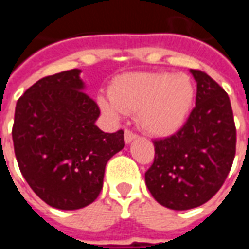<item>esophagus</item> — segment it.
<instances>
[{"instance_id": "esophagus-1", "label": "esophagus", "mask_w": 249, "mask_h": 249, "mask_svg": "<svg viewBox=\"0 0 249 249\" xmlns=\"http://www.w3.org/2000/svg\"><path fill=\"white\" fill-rule=\"evenodd\" d=\"M136 137H137V135H136V133H133L132 130H129V129L125 130L124 139H125V142H126V144H129V142H132V141L135 140Z\"/></svg>"}]
</instances>
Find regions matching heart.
Segmentation results:
<instances>
[{"instance_id":"obj_1","label":"heart","mask_w":249,"mask_h":249,"mask_svg":"<svg viewBox=\"0 0 249 249\" xmlns=\"http://www.w3.org/2000/svg\"><path fill=\"white\" fill-rule=\"evenodd\" d=\"M109 97H98L107 116L119 119L123 113L137 112V124L144 132L169 136L185 123L195 100V87L183 73H126L114 78Z\"/></svg>"}]
</instances>
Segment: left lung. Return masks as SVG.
<instances>
[{"instance_id":"1","label":"left lung","mask_w":249,"mask_h":249,"mask_svg":"<svg viewBox=\"0 0 249 249\" xmlns=\"http://www.w3.org/2000/svg\"><path fill=\"white\" fill-rule=\"evenodd\" d=\"M196 107L175 135L155 140V161L145 184L157 203L175 211L203 205L224 184L236 152V128L228 94L201 71Z\"/></svg>"}]
</instances>
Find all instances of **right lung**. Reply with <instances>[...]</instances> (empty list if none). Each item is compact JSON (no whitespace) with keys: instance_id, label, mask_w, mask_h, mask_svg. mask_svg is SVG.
<instances>
[{"instance_id":"right-lung-1","label":"right lung","mask_w":249,"mask_h":249,"mask_svg":"<svg viewBox=\"0 0 249 249\" xmlns=\"http://www.w3.org/2000/svg\"><path fill=\"white\" fill-rule=\"evenodd\" d=\"M80 69L41 78L18 98L14 153L35 193L53 208L73 211L103 189L105 165L125 146L124 132L96 125L97 104L84 92Z\"/></svg>"}]
</instances>
